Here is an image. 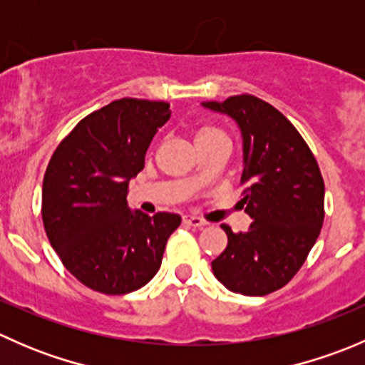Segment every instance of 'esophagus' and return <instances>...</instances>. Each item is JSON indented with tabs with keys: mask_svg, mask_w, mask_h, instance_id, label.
<instances>
[{
	"mask_svg": "<svg viewBox=\"0 0 365 365\" xmlns=\"http://www.w3.org/2000/svg\"><path fill=\"white\" fill-rule=\"evenodd\" d=\"M183 222L189 224V226H192V227H201V226H205L206 220L200 219V217H194V215H185L183 217Z\"/></svg>",
	"mask_w": 365,
	"mask_h": 365,
	"instance_id": "obj_1",
	"label": "esophagus"
}]
</instances>
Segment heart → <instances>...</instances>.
<instances>
[{
    "mask_svg": "<svg viewBox=\"0 0 365 365\" xmlns=\"http://www.w3.org/2000/svg\"><path fill=\"white\" fill-rule=\"evenodd\" d=\"M215 138H226V134H224L220 128H217L215 125H201V127H197L196 143L208 141V139H215Z\"/></svg>",
    "mask_w": 365,
    "mask_h": 365,
    "instance_id": "heart-1",
    "label": "heart"
}]
</instances>
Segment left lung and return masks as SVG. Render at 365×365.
<instances>
[{
    "label": "left lung",
    "instance_id": "1",
    "mask_svg": "<svg viewBox=\"0 0 365 365\" xmlns=\"http://www.w3.org/2000/svg\"><path fill=\"white\" fill-rule=\"evenodd\" d=\"M205 108L233 118L244 138L242 208L247 233L222 224L227 245L212 261L230 292L263 297L288 284L307 259L325 219V183L295 125L268 102L244 93Z\"/></svg>",
    "mask_w": 365,
    "mask_h": 365
}]
</instances>
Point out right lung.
Segmentation results:
<instances>
[{"instance_id": "add662e5", "label": "right lung", "mask_w": 365, "mask_h": 365, "mask_svg": "<svg viewBox=\"0 0 365 365\" xmlns=\"http://www.w3.org/2000/svg\"><path fill=\"white\" fill-rule=\"evenodd\" d=\"M168 102L120 98L84 116L58 145L42 185V220L70 274L104 295L143 288L159 272L182 217L130 212L128 182L145 168Z\"/></svg>"}]
</instances>
